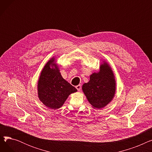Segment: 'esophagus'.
<instances>
[{
  "label": "esophagus",
  "mask_w": 152,
  "mask_h": 152,
  "mask_svg": "<svg viewBox=\"0 0 152 152\" xmlns=\"http://www.w3.org/2000/svg\"><path fill=\"white\" fill-rule=\"evenodd\" d=\"M76 89L78 91H81V85H77V86H76Z\"/></svg>",
  "instance_id": "1"
}]
</instances>
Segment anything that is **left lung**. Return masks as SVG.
<instances>
[{
    "mask_svg": "<svg viewBox=\"0 0 152 152\" xmlns=\"http://www.w3.org/2000/svg\"><path fill=\"white\" fill-rule=\"evenodd\" d=\"M116 81L113 72L108 63L103 61L100 70L90 76L88 83L82 89L93 108L101 109L107 106L115 97Z\"/></svg>",
    "mask_w": 152,
    "mask_h": 152,
    "instance_id": "obj_1",
    "label": "left lung"
}]
</instances>
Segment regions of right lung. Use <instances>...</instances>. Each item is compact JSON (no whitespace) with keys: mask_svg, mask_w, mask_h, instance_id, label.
Segmentation results:
<instances>
[{"mask_svg":"<svg viewBox=\"0 0 152 152\" xmlns=\"http://www.w3.org/2000/svg\"><path fill=\"white\" fill-rule=\"evenodd\" d=\"M77 92L61 75L55 57L47 61L40 75L37 83L38 97L47 107L52 110L63 106L69 95Z\"/></svg>","mask_w":152,"mask_h":152,"instance_id":"1","label":"right lung"}]
</instances>
